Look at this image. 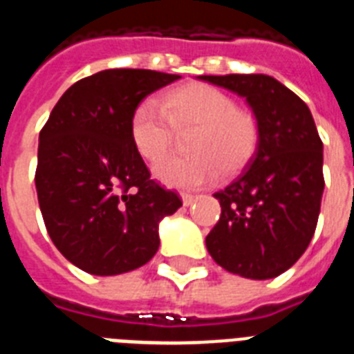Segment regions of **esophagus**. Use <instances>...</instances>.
Masks as SVG:
<instances>
[{"instance_id":"esophagus-1","label":"esophagus","mask_w":354,"mask_h":354,"mask_svg":"<svg viewBox=\"0 0 354 354\" xmlns=\"http://www.w3.org/2000/svg\"><path fill=\"white\" fill-rule=\"evenodd\" d=\"M180 199H183V205L190 206L192 203L197 199V197H195V195H192V194H186V192H183V194H180Z\"/></svg>"}]
</instances>
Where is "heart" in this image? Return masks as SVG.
Listing matches in <instances>:
<instances>
[{
    "mask_svg": "<svg viewBox=\"0 0 354 354\" xmlns=\"http://www.w3.org/2000/svg\"><path fill=\"white\" fill-rule=\"evenodd\" d=\"M153 102H140L129 117L133 148L148 162L168 153L174 131L194 129L186 142L188 157H171L153 168L155 177L168 186L195 188L221 175H234L250 162L259 142L252 115L237 109L236 100L217 87L186 84Z\"/></svg>",
    "mask_w": 354,
    "mask_h": 354,
    "instance_id": "heart-1",
    "label": "heart"
}]
</instances>
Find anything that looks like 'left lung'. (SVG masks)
<instances>
[{"instance_id":"obj_1","label":"left lung","mask_w":354,"mask_h":354,"mask_svg":"<svg viewBox=\"0 0 354 354\" xmlns=\"http://www.w3.org/2000/svg\"><path fill=\"white\" fill-rule=\"evenodd\" d=\"M247 100L259 128L250 162L214 194L221 217L206 248L225 270L248 279L285 272L315 236L324 195V144L309 107L267 75L197 76Z\"/></svg>"}]
</instances>
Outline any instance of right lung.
<instances>
[{
    "mask_svg": "<svg viewBox=\"0 0 354 354\" xmlns=\"http://www.w3.org/2000/svg\"><path fill=\"white\" fill-rule=\"evenodd\" d=\"M149 69H107L67 89L39 131L36 192L56 248L95 276L142 267L159 250V223L183 206L133 148V109L179 80Z\"/></svg>",
    "mask_w": 354,
    "mask_h": 354,
    "instance_id": "obj_1",
    "label": "right lung"
}]
</instances>
